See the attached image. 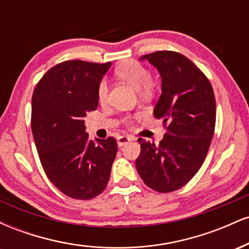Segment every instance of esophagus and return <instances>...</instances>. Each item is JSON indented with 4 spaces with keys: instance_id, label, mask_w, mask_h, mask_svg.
Masks as SVG:
<instances>
[{
    "instance_id": "esophagus-1",
    "label": "esophagus",
    "mask_w": 249,
    "mask_h": 249,
    "mask_svg": "<svg viewBox=\"0 0 249 249\" xmlns=\"http://www.w3.org/2000/svg\"><path fill=\"white\" fill-rule=\"evenodd\" d=\"M132 141V138H130V137H126V136H119L118 138H117V144H118V146H124L125 144H127L128 142Z\"/></svg>"
}]
</instances>
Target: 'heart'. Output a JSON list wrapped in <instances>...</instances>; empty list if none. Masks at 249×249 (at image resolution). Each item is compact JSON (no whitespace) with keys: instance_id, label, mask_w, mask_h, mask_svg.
<instances>
[{"instance_id":"b5f03b06","label":"heart","mask_w":249,"mask_h":249,"mask_svg":"<svg viewBox=\"0 0 249 249\" xmlns=\"http://www.w3.org/2000/svg\"><path fill=\"white\" fill-rule=\"evenodd\" d=\"M117 76L121 77L122 79L126 81L131 84L136 90L142 91V92H150L153 84L151 82V75L142 63L137 61H128L123 63L121 67L116 70ZM108 95V85L105 79L98 84L97 88V98L101 103H105Z\"/></svg>"}]
</instances>
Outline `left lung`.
I'll return each mask as SVG.
<instances>
[{
  "label": "left lung",
  "mask_w": 249,
  "mask_h": 249,
  "mask_svg": "<svg viewBox=\"0 0 249 249\" xmlns=\"http://www.w3.org/2000/svg\"><path fill=\"white\" fill-rule=\"evenodd\" d=\"M161 77V95L153 115L166 133L159 144L139 138L136 167L142 181L160 193L177 191L201 167L215 127V97L207 77L184 55L156 51L144 55Z\"/></svg>",
  "instance_id": "1"
}]
</instances>
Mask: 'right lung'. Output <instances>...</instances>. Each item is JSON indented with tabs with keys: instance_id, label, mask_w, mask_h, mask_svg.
Returning <instances> with one entry per match:
<instances>
[{
	"instance_id": "right-lung-1",
	"label": "right lung",
	"mask_w": 249,
	"mask_h": 249,
	"mask_svg": "<svg viewBox=\"0 0 249 249\" xmlns=\"http://www.w3.org/2000/svg\"><path fill=\"white\" fill-rule=\"evenodd\" d=\"M111 62L59 63L37 83L31 101V130L48 178L65 196L89 200L110 178L117 141L89 139L84 117L98 107L97 88Z\"/></svg>"
}]
</instances>
